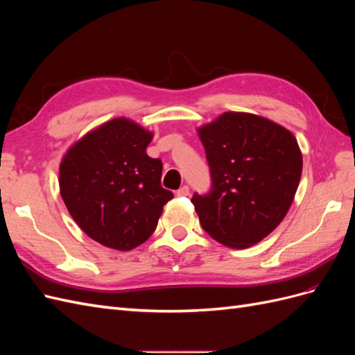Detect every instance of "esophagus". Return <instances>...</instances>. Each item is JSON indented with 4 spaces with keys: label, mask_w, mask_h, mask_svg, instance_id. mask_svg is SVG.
I'll list each match as a JSON object with an SVG mask.
<instances>
[{
    "label": "esophagus",
    "mask_w": 355,
    "mask_h": 355,
    "mask_svg": "<svg viewBox=\"0 0 355 355\" xmlns=\"http://www.w3.org/2000/svg\"><path fill=\"white\" fill-rule=\"evenodd\" d=\"M178 196H179V197H188V196H189V188H188L187 185L179 188V189H178Z\"/></svg>",
    "instance_id": "esophagus-1"
}]
</instances>
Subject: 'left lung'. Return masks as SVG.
Segmentation results:
<instances>
[{
  "mask_svg": "<svg viewBox=\"0 0 355 355\" xmlns=\"http://www.w3.org/2000/svg\"><path fill=\"white\" fill-rule=\"evenodd\" d=\"M211 175L194 194L201 227L232 249H247L282 223L302 175V153L283 125L249 112H223L198 128Z\"/></svg>",
  "mask_w": 355,
  "mask_h": 355,
  "instance_id": "1",
  "label": "left lung"
}]
</instances>
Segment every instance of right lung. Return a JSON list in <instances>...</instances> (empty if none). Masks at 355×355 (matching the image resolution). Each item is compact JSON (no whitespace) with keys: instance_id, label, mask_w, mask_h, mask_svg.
I'll return each mask as SVG.
<instances>
[{"instance_id":"right-lung-1","label":"right lung","mask_w":355,"mask_h":355,"mask_svg":"<svg viewBox=\"0 0 355 355\" xmlns=\"http://www.w3.org/2000/svg\"><path fill=\"white\" fill-rule=\"evenodd\" d=\"M153 132L120 116L84 135L63 155L59 188L78 227L94 241L127 252L155 231L164 204L163 164L146 154Z\"/></svg>"}]
</instances>
